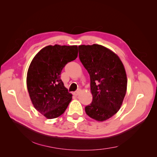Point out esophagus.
Returning <instances> with one entry per match:
<instances>
[{"label":"esophagus","mask_w":157,"mask_h":157,"mask_svg":"<svg viewBox=\"0 0 157 157\" xmlns=\"http://www.w3.org/2000/svg\"><path fill=\"white\" fill-rule=\"evenodd\" d=\"M79 91H75V93H74V95H76V96H77V95H79Z\"/></svg>","instance_id":"1"}]
</instances>
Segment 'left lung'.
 <instances>
[{"label":"left lung","instance_id":"left-lung-1","mask_svg":"<svg viewBox=\"0 0 157 157\" xmlns=\"http://www.w3.org/2000/svg\"><path fill=\"white\" fill-rule=\"evenodd\" d=\"M79 60L91 79L92 102L85 111L91 118L104 121L118 112L126 94L127 79L120 58L98 44L78 46Z\"/></svg>","mask_w":157,"mask_h":157}]
</instances>
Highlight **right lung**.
<instances>
[{"mask_svg":"<svg viewBox=\"0 0 157 157\" xmlns=\"http://www.w3.org/2000/svg\"><path fill=\"white\" fill-rule=\"evenodd\" d=\"M77 46H48L34 56L27 73V87L34 108L46 118H57L72 100L60 78L66 64L78 57Z\"/></svg>","mask_w":157,"mask_h":157,"instance_id":"add662e5","label":"right lung"}]
</instances>
